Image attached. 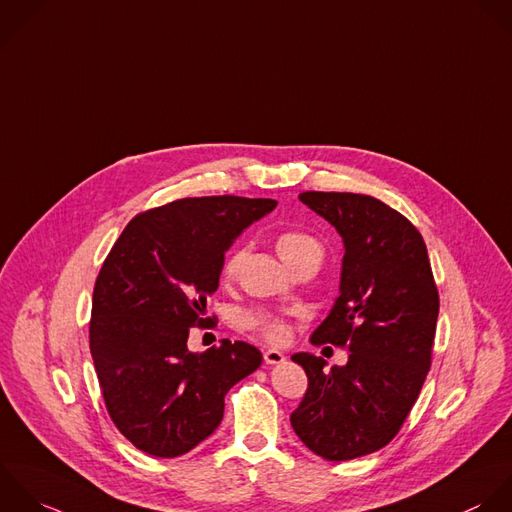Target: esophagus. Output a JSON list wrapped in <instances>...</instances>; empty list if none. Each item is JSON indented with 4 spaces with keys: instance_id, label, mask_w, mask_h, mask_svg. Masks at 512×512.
Here are the masks:
<instances>
[{
    "instance_id": "obj_1",
    "label": "esophagus",
    "mask_w": 512,
    "mask_h": 512,
    "mask_svg": "<svg viewBox=\"0 0 512 512\" xmlns=\"http://www.w3.org/2000/svg\"><path fill=\"white\" fill-rule=\"evenodd\" d=\"M263 359H265L267 365H279V363L285 361V355L281 351H277V349H267L263 353Z\"/></svg>"
}]
</instances>
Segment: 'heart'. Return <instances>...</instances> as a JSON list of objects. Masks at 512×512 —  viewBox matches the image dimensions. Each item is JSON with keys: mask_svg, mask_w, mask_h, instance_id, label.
I'll list each match as a JSON object with an SVG mask.
<instances>
[{"mask_svg": "<svg viewBox=\"0 0 512 512\" xmlns=\"http://www.w3.org/2000/svg\"><path fill=\"white\" fill-rule=\"evenodd\" d=\"M275 247H277V253L281 255V259L293 269L299 261H303L305 257L313 255V253H321V245L319 241L305 233V231H283L281 235H277L275 239ZM241 257H243V251L241 249H235L231 251L227 257H225V263H223V279H233L237 269H239V263H241ZM243 323L245 327H251V329H257L259 333H263L269 341H283L285 335H287V329L285 325L279 321V319H273L269 315H261V313H247L243 317Z\"/></svg>", "mask_w": 512, "mask_h": 512, "instance_id": "1", "label": "heart"}]
</instances>
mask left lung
I'll use <instances>...</instances> for the list:
<instances>
[{
	"mask_svg": "<svg viewBox=\"0 0 512 512\" xmlns=\"http://www.w3.org/2000/svg\"><path fill=\"white\" fill-rule=\"evenodd\" d=\"M299 199L345 249L339 297L311 343L347 347L349 361L327 371L311 353L291 357L309 381L291 427L315 455L351 461L391 443L413 409L431 369L439 293L427 245L399 211L359 193Z\"/></svg>",
	"mask_w": 512,
	"mask_h": 512,
	"instance_id": "8db88e82",
	"label": "left lung"
}]
</instances>
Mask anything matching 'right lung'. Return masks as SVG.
Instances as JSON below:
<instances>
[{
    "label": "right lung",
    "mask_w": 512,
    "mask_h": 512,
    "mask_svg": "<svg viewBox=\"0 0 512 512\" xmlns=\"http://www.w3.org/2000/svg\"><path fill=\"white\" fill-rule=\"evenodd\" d=\"M275 199L189 197L133 217L93 289L89 349L111 421L139 451L173 459L221 423L225 395L263 361L257 347L223 339L193 353L225 251Z\"/></svg>",
    "instance_id": "1"
}]
</instances>
